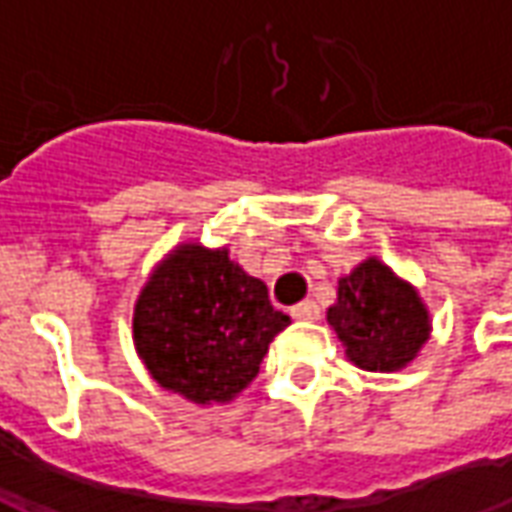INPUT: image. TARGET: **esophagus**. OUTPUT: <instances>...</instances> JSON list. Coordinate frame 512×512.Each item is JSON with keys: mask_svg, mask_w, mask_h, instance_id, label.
<instances>
[{"mask_svg": "<svg viewBox=\"0 0 512 512\" xmlns=\"http://www.w3.org/2000/svg\"><path fill=\"white\" fill-rule=\"evenodd\" d=\"M290 315H293L296 321H318V318H321V310H318L315 301H301L296 307H290Z\"/></svg>", "mask_w": 512, "mask_h": 512, "instance_id": "esophagus-1", "label": "esophagus"}]
</instances>
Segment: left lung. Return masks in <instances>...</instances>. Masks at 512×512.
<instances>
[{"instance_id": "left-lung-1", "label": "left lung", "mask_w": 512, "mask_h": 512, "mask_svg": "<svg viewBox=\"0 0 512 512\" xmlns=\"http://www.w3.org/2000/svg\"><path fill=\"white\" fill-rule=\"evenodd\" d=\"M326 321L345 359L367 373H397L425 348L433 332L428 304L408 279L378 257H367L337 282Z\"/></svg>"}]
</instances>
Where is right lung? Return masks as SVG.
<instances>
[{"label":"right lung","mask_w":512,"mask_h":512,"mask_svg":"<svg viewBox=\"0 0 512 512\" xmlns=\"http://www.w3.org/2000/svg\"><path fill=\"white\" fill-rule=\"evenodd\" d=\"M290 318L271 307L227 246H172L134 304L136 356L161 389L194 406H224L260 373L268 345Z\"/></svg>","instance_id":"right-lung-1"}]
</instances>
